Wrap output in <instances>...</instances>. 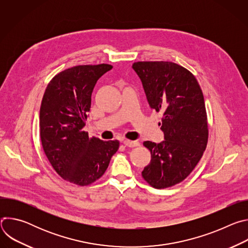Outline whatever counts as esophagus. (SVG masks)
Here are the masks:
<instances>
[{
    "instance_id": "1",
    "label": "esophagus",
    "mask_w": 248,
    "mask_h": 248,
    "mask_svg": "<svg viewBox=\"0 0 248 248\" xmlns=\"http://www.w3.org/2000/svg\"><path fill=\"white\" fill-rule=\"evenodd\" d=\"M124 144L127 147H137L140 145L138 141H131V140H124Z\"/></svg>"
}]
</instances>
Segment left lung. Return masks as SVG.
I'll return each instance as SVG.
<instances>
[{"instance_id": "8db88e82", "label": "left lung", "mask_w": 248, "mask_h": 248, "mask_svg": "<svg viewBox=\"0 0 248 248\" xmlns=\"http://www.w3.org/2000/svg\"><path fill=\"white\" fill-rule=\"evenodd\" d=\"M139 77L151 109L162 113L160 143L144 141L151 161L143 179L155 188L183 182L193 170L208 141V124L202 90L195 77L171 62H137Z\"/></svg>"}]
</instances>
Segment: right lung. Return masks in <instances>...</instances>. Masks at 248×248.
I'll list each match as a JSON object with an SVG mask.
<instances>
[{"label": "right lung", "mask_w": 248, "mask_h": 248, "mask_svg": "<svg viewBox=\"0 0 248 248\" xmlns=\"http://www.w3.org/2000/svg\"><path fill=\"white\" fill-rule=\"evenodd\" d=\"M113 68L107 63L77 65L49 82L40 107V138L54 170L64 181L84 186L104 174L118 140L103 141L83 130L97 80Z\"/></svg>", "instance_id": "right-lung-1"}]
</instances>
